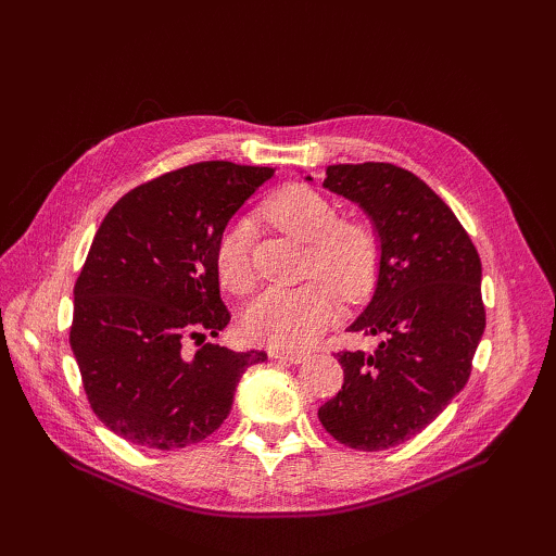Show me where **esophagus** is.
I'll list each match as a JSON object with an SVG mask.
<instances>
[{
	"mask_svg": "<svg viewBox=\"0 0 556 556\" xmlns=\"http://www.w3.org/2000/svg\"><path fill=\"white\" fill-rule=\"evenodd\" d=\"M268 357L285 364H304L308 359V355H304V352H285V350H271L268 352Z\"/></svg>",
	"mask_w": 556,
	"mask_h": 556,
	"instance_id": "1",
	"label": "esophagus"
}]
</instances>
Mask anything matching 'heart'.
<instances>
[{"label":"heart","mask_w":556,"mask_h":556,"mask_svg":"<svg viewBox=\"0 0 556 556\" xmlns=\"http://www.w3.org/2000/svg\"><path fill=\"white\" fill-rule=\"evenodd\" d=\"M268 223L308 243V274H319L343 296L366 292L378 266V233L366 220H336L339 208L323 192L306 185H290L264 201ZM215 271L231 294H245L255 285L252 266V225L233 220L215 245ZM339 311L336 292L315 280L294 290H266L248 306L243 331L250 341L301 350L315 343Z\"/></svg>","instance_id":"obj_1"}]
</instances>
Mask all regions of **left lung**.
<instances>
[{
    "label": "left lung",
    "mask_w": 556,
    "mask_h": 556,
    "mask_svg": "<svg viewBox=\"0 0 556 556\" xmlns=\"http://www.w3.org/2000/svg\"><path fill=\"white\" fill-rule=\"evenodd\" d=\"M323 185L364 211L380 255L374 294L348 327L376 350L336 355L343 387L317 417L339 443L378 452L410 441L464 390L484 331L482 264L457 215L406 169L331 164Z\"/></svg>",
    "instance_id": "8db88e82"
}]
</instances>
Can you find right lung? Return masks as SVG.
<instances>
[{
  "label": "right lung",
  "instance_id": "obj_1",
  "mask_svg": "<svg viewBox=\"0 0 556 556\" xmlns=\"http://www.w3.org/2000/svg\"><path fill=\"white\" fill-rule=\"evenodd\" d=\"M271 166L201 162L127 192L106 213L74 288L70 343L94 415L121 439L180 450L220 427L262 350L206 343L229 325L215 245Z\"/></svg>",
  "mask_w": 556,
  "mask_h": 556
}]
</instances>
